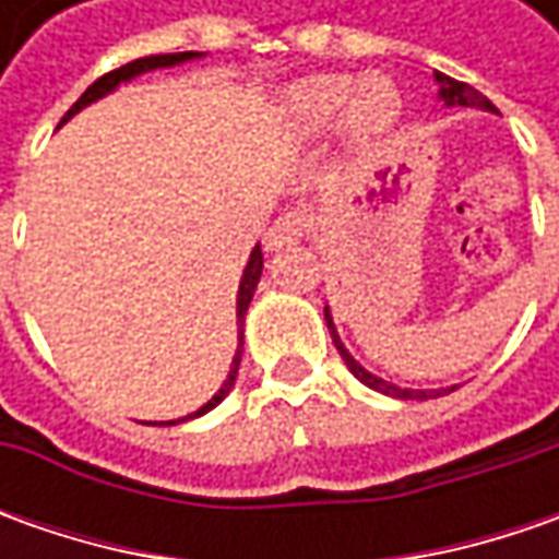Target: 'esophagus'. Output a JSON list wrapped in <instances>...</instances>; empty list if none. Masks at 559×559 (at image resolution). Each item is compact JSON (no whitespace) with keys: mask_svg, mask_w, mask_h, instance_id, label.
<instances>
[{"mask_svg":"<svg viewBox=\"0 0 559 559\" xmlns=\"http://www.w3.org/2000/svg\"><path fill=\"white\" fill-rule=\"evenodd\" d=\"M301 236H305V211H286L270 224V229L264 233V246L267 251H283V248L295 246Z\"/></svg>","mask_w":559,"mask_h":559,"instance_id":"1","label":"esophagus"}]
</instances>
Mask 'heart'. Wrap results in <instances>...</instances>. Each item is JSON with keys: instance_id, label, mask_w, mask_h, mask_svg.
I'll return each instance as SVG.
<instances>
[{"instance_id": "b5f03b06", "label": "heart", "mask_w": 559, "mask_h": 559, "mask_svg": "<svg viewBox=\"0 0 559 559\" xmlns=\"http://www.w3.org/2000/svg\"><path fill=\"white\" fill-rule=\"evenodd\" d=\"M397 93L385 76H367L355 86L345 74H317L289 90V115L301 127L317 130L345 108V120L357 136L389 130L397 118Z\"/></svg>"}]
</instances>
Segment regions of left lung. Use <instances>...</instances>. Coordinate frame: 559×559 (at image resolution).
Returning <instances> with one entry per match:
<instances>
[{"label": "left lung", "mask_w": 559, "mask_h": 559, "mask_svg": "<svg viewBox=\"0 0 559 559\" xmlns=\"http://www.w3.org/2000/svg\"><path fill=\"white\" fill-rule=\"evenodd\" d=\"M436 83H439V98L451 108V105H463V108H479V111H498L488 98L479 93V90H473L469 83H461V80H454V76L441 74V71H436ZM326 326H330V333H333V342L335 348H338V355H342V360H345V367L352 370V373L364 382V385H370V389H376V392H382V395H392V397H404V401H423V397H436V395H444V392H454L457 385H451V389H432V392H426V389H401V385H392V382H385V379H379V376H373L370 370H364L360 364H357L355 357L348 355V348L342 345V338H338V333H335L333 326V317H330V308H326Z\"/></svg>", "instance_id": "8db88e82"}]
</instances>
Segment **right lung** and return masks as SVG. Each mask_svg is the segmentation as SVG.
I'll return each mask as SVG.
<instances>
[{
	"label": "right lung",
	"instance_id": "1",
	"mask_svg": "<svg viewBox=\"0 0 559 559\" xmlns=\"http://www.w3.org/2000/svg\"><path fill=\"white\" fill-rule=\"evenodd\" d=\"M189 58H199V52H170V55H145V58H136V61H130V64H123V68H115V71H108L105 76H98L96 83L83 93V96L76 98L74 105L68 108V115L61 118L71 120L80 111V108H86L90 102H96V98L108 96L111 90H118L120 83H127V80H133V76L145 74V71H155V68H174V64H183ZM261 267H264V254H261V246L251 248V258H248L246 273H242V283H239V295H236V326H239V348H236V357H233V367H229V376H226V382L221 385V392L211 397L204 407H199L195 414H189L183 419L192 417H202L207 414L211 407H217L226 395H229V389H233V382H236V373H239V360H242V326H246V311L248 305H251V295L258 289V280H261ZM183 419H177V423H183ZM167 426H174V423H167Z\"/></svg>",
	"mask_w": 559,
	"mask_h": 559
}]
</instances>
